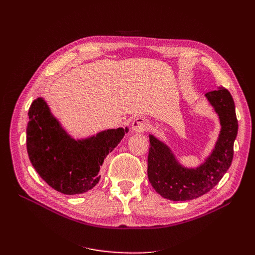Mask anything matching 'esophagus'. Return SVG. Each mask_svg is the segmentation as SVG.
<instances>
[{
  "mask_svg": "<svg viewBox=\"0 0 255 255\" xmlns=\"http://www.w3.org/2000/svg\"><path fill=\"white\" fill-rule=\"evenodd\" d=\"M149 127V120L143 117H138L135 118L132 122V129L135 133H141L144 129L148 128Z\"/></svg>",
  "mask_w": 255,
  "mask_h": 255,
  "instance_id": "34e87169",
  "label": "esophagus"
}]
</instances>
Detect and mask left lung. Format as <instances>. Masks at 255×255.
Segmentation results:
<instances>
[{"mask_svg":"<svg viewBox=\"0 0 255 255\" xmlns=\"http://www.w3.org/2000/svg\"><path fill=\"white\" fill-rule=\"evenodd\" d=\"M205 99L217 114L221 128L214 149L198 167H185L170 146L149 135V181L157 194L171 201H187L203 196L218 184L232 163L238 130L233 98L226 88L218 87L205 94Z\"/></svg>","mask_w":255,"mask_h":255,"instance_id":"1","label":"left lung"}]
</instances>
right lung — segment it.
<instances>
[{"label":"right lung","mask_w":255,"mask_h":255,"mask_svg":"<svg viewBox=\"0 0 255 255\" xmlns=\"http://www.w3.org/2000/svg\"><path fill=\"white\" fill-rule=\"evenodd\" d=\"M26 148L30 163L41 179L65 195H80L94 188L100 167L128 132V128L101 130L75 139L60 125L41 97L28 111Z\"/></svg>","instance_id":"1"}]
</instances>
